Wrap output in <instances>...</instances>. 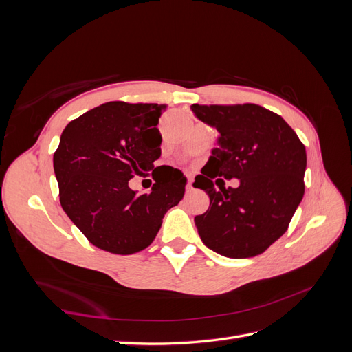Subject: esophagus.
<instances>
[{"mask_svg": "<svg viewBox=\"0 0 352 352\" xmlns=\"http://www.w3.org/2000/svg\"><path fill=\"white\" fill-rule=\"evenodd\" d=\"M192 190V179H188L186 182V192H190Z\"/></svg>", "mask_w": 352, "mask_h": 352, "instance_id": "obj_1", "label": "esophagus"}]
</instances>
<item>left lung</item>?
Returning <instances> with one entry per match:
<instances>
[{"instance_id": "left-lung-1", "label": "left lung", "mask_w": 352, "mask_h": 352, "mask_svg": "<svg viewBox=\"0 0 352 352\" xmlns=\"http://www.w3.org/2000/svg\"><path fill=\"white\" fill-rule=\"evenodd\" d=\"M190 110L219 133L194 182L210 198L208 210L195 217L199 238L229 258L258 255L286 232L304 197L305 146L279 114L257 104ZM233 177L240 186L225 188L224 179Z\"/></svg>"}]
</instances>
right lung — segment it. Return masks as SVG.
Segmentation results:
<instances>
[{"label":"right lung","instance_id":"obj_1","mask_svg":"<svg viewBox=\"0 0 352 352\" xmlns=\"http://www.w3.org/2000/svg\"><path fill=\"white\" fill-rule=\"evenodd\" d=\"M166 105L105 102L70 122L54 153L60 204L88 241L104 251H142L168 208L184 198L186 177L175 168L148 194L129 186L162 154L157 129Z\"/></svg>","mask_w":352,"mask_h":352}]
</instances>
